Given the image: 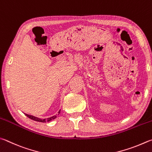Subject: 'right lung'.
<instances>
[{
  "label": "right lung",
  "mask_w": 152,
  "mask_h": 152,
  "mask_svg": "<svg viewBox=\"0 0 152 152\" xmlns=\"http://www.w3.org/2000/svg\"><path fill=\"white\" fill-rule=\"evenodd\" d=\"M60 110H59L58 114H60ZM25 115H26L27 117L29 118L30 119H31L32 120H34V121H37V122H43V123L50 122V121L55 119V118L57 117V115H53V116H52L50 118H47V119H40V118H38L35 117V116H33V115H28V114H25Z\"/></svg>",
  "instance_id": "add662e5"
}]
</instances>
